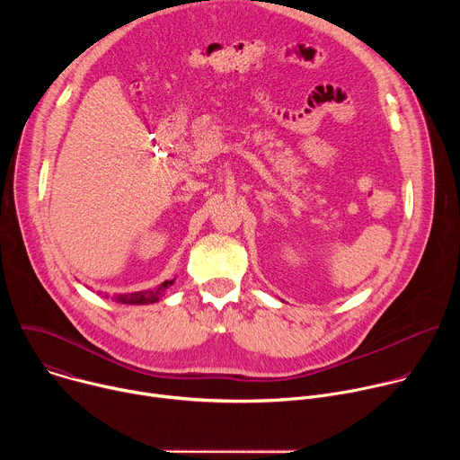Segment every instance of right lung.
<instances>
[{
	"instance_id": "right-lung-1",
	"label": "right lung",
	"mask_w": 460,
	"mask_h": 460,
	"mask_svg": "<svg viewBox=\"0 0 460 460\" xmlns=\"http://www.w3.org/2000/svg\"><path fill=\"white\" fill-rule=\"evenodd\" d=\"M174 280H165L164 284H160L155 289H147V291H135V293H125V295H116L114 300L119 304H135V305H144V304H153L158 302L160 296L172 286Z\"/></svg>"
}]
</instances>
